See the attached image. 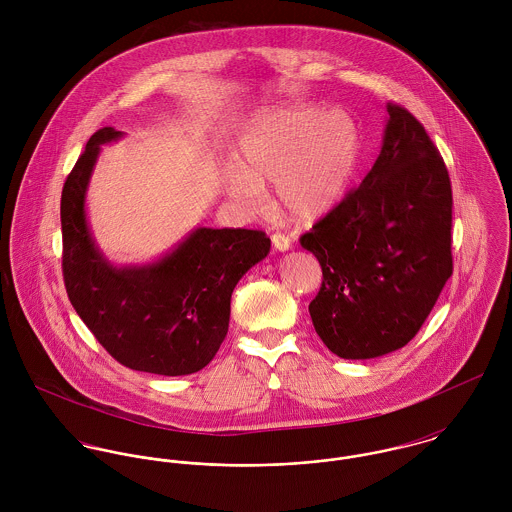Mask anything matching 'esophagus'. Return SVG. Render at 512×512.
<instances>
[{"label":"esophagus","instance_id":"34e87169","mask_svg":"<svg viewBox=\"0 0 512 512\" xmlns=\"http://www.w3.org/2000/svg\"><path fill=\"white\" fill-rule=\"evenodd\" d=\"M272 246L276 252H288L292 248V242L284 234H272Z\"/></svg>","mask_w":512,"mask_h":512}]
</instances>
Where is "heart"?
I'll return each mask as SVG.
<instances>
[{"mask_svg":"<svg viewBox=\"0 0 512 512\" xmlns=\"http://www.w3.org/2000/svg\"><path fill=\"white\" fill-rule=\"evenodd\" d=\"M361 147L359 126L345 110H268L240 134L236 163L222 167V187L242 211L256 215L266 205L264 185L276 183L280 213L315 224L351 191Z\"/></svg>","mask_w":512,"mask_h":512,"instance_id":"b5f03b06","label":"heart"}]
</instances>
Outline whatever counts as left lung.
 I'll return each mask as SVG.
<instances>
[{"instance_id": "obj_1", "label": "left lung", "mask_w": 512, "mask_h": 512, "mask_svg": "<svg viewBox=\"0 0 512 512\" xmlns=\"http://www.w3.org/2000/svg\"><path fill=\"white\" fill-rule=\"evenodd\" d=\"M380 153L359 189L301 236L321 264L309 303L321 341L341 359L402 349L438 301L451 264V183L424 126L386 104Z\"/></svg>"}]
</instances>
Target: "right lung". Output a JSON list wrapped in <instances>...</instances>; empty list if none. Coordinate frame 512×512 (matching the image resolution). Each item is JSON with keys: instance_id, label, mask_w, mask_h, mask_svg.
<instances>
[{"instance_id": "add662e5", "label": "right lung", "mask_w": 512, "mask_h": 512, "mask_svg": "<svg viewBox=\"0 0 512 512\" xmlns=\"http://www.w3.org/2000/svg\"><path fill=\"white\" fill-rule=\"evenodd\" d=\"M124 134L98 130L67 177L61 197L63 274L78 317L98 343L132 370L183 376L209 365L226 337L230 297L270 252L248 228H193L147 264H112L100 250L86 193L102 146Z\"/></svg>"}]
</instances>
